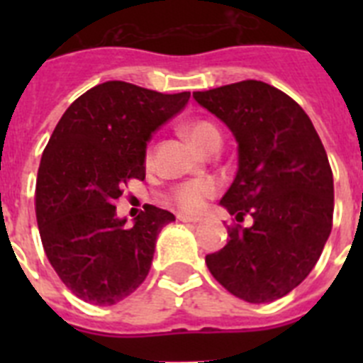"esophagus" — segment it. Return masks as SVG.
<instances>
[{
    "instance_id": "34e87169",
    "label": "esophagus",
    "mask_w": 363,
    "mask_h": 363,
    "mask_svg": "<svg viewBox=\"0 0 363 363\" xmlns=\"http://www.w3.org/2000/svg\"><path fill=\"white\" fill-rule=\"evenodd\" d=\"M178 220L184 221V223H198V221H200V218L187 216V214H178Z\"/></svg>"
}]
</instances>
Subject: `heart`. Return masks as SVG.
<instances>
[{
    "label": "heart",
    "mask_w": 363,
    "mask_h": 363,
    "mask_svg": "<svg viewBox=\"0 0 363 363\" xmlns=\"http://www.w3.org/2000/svg\"><path fill=\"white\" fill-rule=\"evenodd\" d=\"M184 133L187 134L198 147H201V149L205 150H211L213 147L221 145L220 130H218L216 125H213L211 121H189L184 127ZM150 162H152V149L149 147L145 152V163L150 165ZM216 191L218 185L214 179H189V182L176 185V187L169 192V200H171L178 209L185 211V213H198V211L203 209L207 200H211V198L216 194Z\"/></svg>",
    "instance_id": "b5f03b06"
}]
</instances>
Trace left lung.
<instances>
[{
  "label": "left lung",
  "mask_w": 363,
  "mask_h": 363,
  "mask_svg": "<svg viewBox=\"0 0 363 363\" xmlns=\"http://www.w3.org/2000/svg\"><path fill=\"white\" fill-rule=\"evenodd\" d=\"M233 130L238 172L220 203L251 227H227L229 242L205 256L230 294L267 303L289 294L318 262L333 227L335 185L318 133L306 111L256 79L192 92Z\"/></svg>",
  "instance_id": "8db88e82"
}]
</instances>
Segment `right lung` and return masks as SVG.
Wrapping results in <instances>:
<instances>
[{"label":"right lung","instance_id":"1","mask_svg":"<svg viewBox=\"0 0 363 363\" xmlns=\"http://www.w3.org/2000/svg\"><path fill=\"white\" fill-rule=\"evenodd\" d=\"M189 98L105 82L57 121L38 171L36 218L50 265L83 301L114 306L149 274L156 238L174 214L147 205L129 227L114 200L129 179H145L147 142Z\"/></svg>","mask_w":363,"mask_h":363}]
</instances>
